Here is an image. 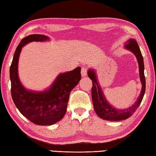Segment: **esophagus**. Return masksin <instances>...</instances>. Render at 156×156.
<instances>
[{"mask_svg":"<svg viewBox=\"0 0 156 156\" xmlns=\"http://www.w3.org/2000/svg\"><path fill=\"white\" fill-rule=\"evenodd\" d=\"M87 72H88V69L86 68V67H82V69H81V75L82 76H86L87 75Z\"/></svg>","mask_w":156,"mask_h":156,"instance_id":"esophagus-1","label":"esophagus"}]
</instances>
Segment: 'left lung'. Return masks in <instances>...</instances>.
I'll return each instance as SVG.
<instances>
[{"instance_id": "8db88e82", "label": "left lung", "mask_w": 156, "mask_h": 156, "mask_svg": "<svg viewBox=\"0 0 156 156\" xmlns=\"http://www.w3.org/2000/svg\"><path fill=\"white\" fill-rule=\"evenodd\" d=\"M125 48L132 51L135 55L136 59L138 60L140 79H141L142 83L141 94H140L136 102L130 108L120 110V109H116L113 108L112 105H109V103L106 101L105 97L103 96L102 90L99 86L95 73L92 69H89L88 71V77L93 82V87L91 88V95H92L94 109L99 117L106 120L120 121L126 120L130 117L141 104L145 92L146 84L144 75V62H143V58L139 45L135 39H130L127 44L125 45Z\"/></svg>"}]
</instances>
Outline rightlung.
Listing matches in <instances>:
<instances>
[{
    "label": "right lung",
    "mask_w": 156,
    "mask_h": 156,
    "mask_svg": "<svg viewBox=\"0 0 156 156\" xmlns=\"http://www.w3.org/2000/svg\"><path fill=\"white\" fill-rule=\"evenodd\" d=\"M48 37L32 34L21 40L15 50L10 66L11 92L17 108L34 124L47 126L57 122L65 115L70 92L81 79V68L60 74L49 89L41 93L27 90L22 86L17 74L18 60L23 45L33 41H44Z\"/></svg>",
    "instance_id": "add662e5"
}]
</instances>
